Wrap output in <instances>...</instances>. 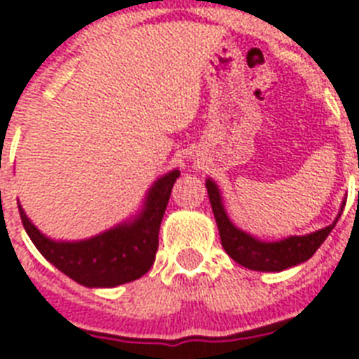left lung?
I'll list each match as a JSON object with an SVG mask.
<instances>
[{
	"label": "left lung",
	"instance_id": "obj_1",
	"mask_svg": "<svg viewBox=\"0 0 359 359\" xmlns=\"http://www.w3.org/2000/svg\"><path fill=\"white\" fill-rule=\"evenodd\" d=\"M207 190L210 205H212L214 218L218 224L222 245L227 251V255L235 259L242 266L250 268V270H261V272H281L285 268L296 266V264L311 259L313 253L320 248L324 240L328 238L343 212V207H345V203H343L339 216L334 224L317 231V233L306 236H289L279 242H261V240L245 235L244 231L236 229L233 222H229L224 205H222L218 186L214 184L212 180H207Z\"/></svg>",
	"mask_w": 359,
	"mask_h": 359
}]
</instances>
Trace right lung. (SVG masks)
Masks as SVG:
<instances>
[{
    "instance_id": "add662e5",
    "label": "right lung",
    "mask_w": 359,
    "mask_h": 359,
    "mask_svg": "<svg viewBox=\"0 0 359 359\" xmlns=\"http://www.w3.org/2000/svg\"><path fill=\"white\" fill-rule=\"evenodd\" d=\"M179 175V171H171L154 182L147 196L145 208L134 222L114 227L95 238L81 242L46 238L18 205L20 219L36 250L65 276L86 287H117L140 279L152 266L158 251V231Z\"/></svg>"
}]
</instances>
